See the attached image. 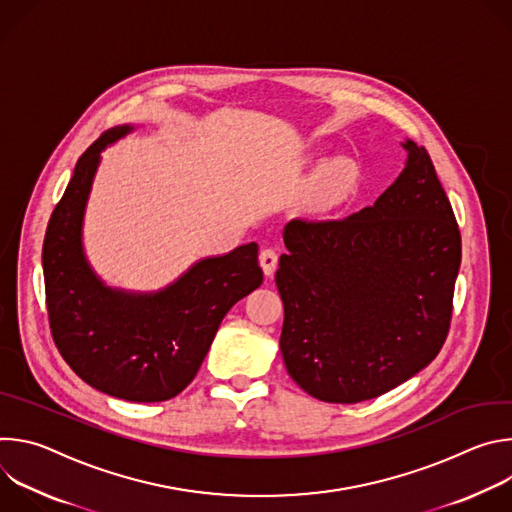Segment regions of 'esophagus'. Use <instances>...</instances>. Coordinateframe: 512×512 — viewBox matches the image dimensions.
Returning a JSON list of instances; mask_svg holds the SVG:
<instances>
[{"label":"esophagus","mask_w":512,"mask_h":512,"mask_svg":"<svg viewBox=\"0 0 512 512\" xmlns=\"http://www.w3.org/2000/svg\"><path fill=\"white\" fill-rule=\"evenodd\" d=\"M259 265L263 267V273L267 277H271L275 273V269H277V253L273 249H263L259 253Z\"/></svg>","instance_id":"obj_1"}]
</instances>
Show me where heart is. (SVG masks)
<instances>
[{"instance_id":"1","label":"heart","mask_w":512,"mask_h":512,"mask_svg":"<svg viewBox=\"0 0 512 512\" xmlns=\"http://www.w3.org/2000/svg\"><path fill=\"white\" fill-rule=\"evenodd\" d=\"M346 180H348V170L344 164H332L324 172V182H326V188H330V190L342 188L346 184Z\"/></svg>"}]
</instances>
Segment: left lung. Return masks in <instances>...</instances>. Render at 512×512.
Returning <instances> with one entry per match:
<instances>
[{
    "label": "left lung",
    "instance_id": "1",
    "mask_svg": "<svg viewBox=\"0 0 512 512\" xmlns=\"http://www.w3.org/2000/svg\"><path fill=\"white\" fill-rule=\"evenodd\" d=\"M405 168L340 221L294 218L275 283L289 377L326 403H360L405 383L442 350L462 239L425 148L407 139Z\"/></svg>",
    "mask_w": 512,
    "mask_h": 512
}]
</instances>
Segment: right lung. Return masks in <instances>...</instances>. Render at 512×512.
<instances>
[{"label": "right lung", "instance_id": "obj_1", "mask_svg": "<svg viewBox=\"0 0 512 512\" xmlns=\"http://www.w3.org/2000/svg\"><path fill=\"white\" fill-rule=\"evenodd\" d=\"M133 125L105 131L79 158L42 247L54 344L87 385L133 403L168 401L196 377L227 312L263 283L257 243L196 261L158 291L107 285L83 247V221L109 143Z\"/></svg>", "mask_w": 512, "mask_h": 512}]
</instances>
